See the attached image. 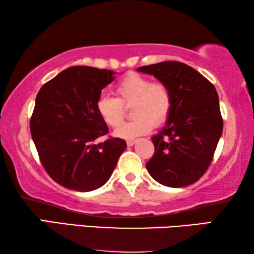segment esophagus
Instances as JSON below:
<instances>
[{"label": "esophagus", "instance_id": "1", "mask_svg": "<svg viewBox=\"0 0 254 254\" xmlns=\"http://www.w3.org/2000/svg\"><path fill=\"white\" fill-rule=\"evenodd\" d=\"M135 143V140H127V147H132L133 144Z\"/></svg>", "mask_w": 254, "mask_h": 254}]
</instances>
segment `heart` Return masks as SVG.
Returning <instances> with one entry per match:
<instances>
[{
    "mask_svg": "<svg viewBox=\"0 0 254 254\" xmlns=\"http://www.w3.org/2000/svg\"><path fill=\"white\" fill-rule=\"evenodd\" d=\"M117 98L101 95L96 102V111L111 127H118L125 116L124 106L132 105L134 119L115 131L122 139H134L147 134L153 127H160L171 111V94L161 81H151L142 75L128 74L115 86Z\"/></svg>",
    "mask_w": 254,
    "mask_h": 254,
    "instance_id": "obj_1",
    "label": "heart"
}]
</instances>
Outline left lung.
Instances as JSON below:
<instances>
[{
    "label": "left lung",
    "instance_id": "8db88e82",
    "mask_svg": "<svg viewBox=\"0 0 254 254\" xmlns=\"http://www.w3.org/2000/svg\"><path fill=\"white\" fill-rule=\"evenodd\" d=\"M169 88L171 111L166 126L153 135L154 153L147 169L158 183L185 187L196 183L213 160L223 131L214 85L180 62H162L137 68Z\"/></svg>",
    "mask_w": 254,
    "mask_h": 254
}]
</instances>
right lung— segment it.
<instances>
[{
	"instance_id": "add662e5",
	"label": "right lung",
	"mask_w": 254,
	"mask_h": 254,
	"mask_svg": "<svg viewBox=\"0 0 254 254\" xmlns=\"http://www.w3.org/2000/svg\"><path fill=\"white\" fill-rule=\"evenodd\" d=\"M115 72L88 66L63 70L40 88L30 120V131L47 173L63 187L91 191L110 179L127 148L109 137L96 111L102 89Z\"/></svg>"
}]
</instances>
